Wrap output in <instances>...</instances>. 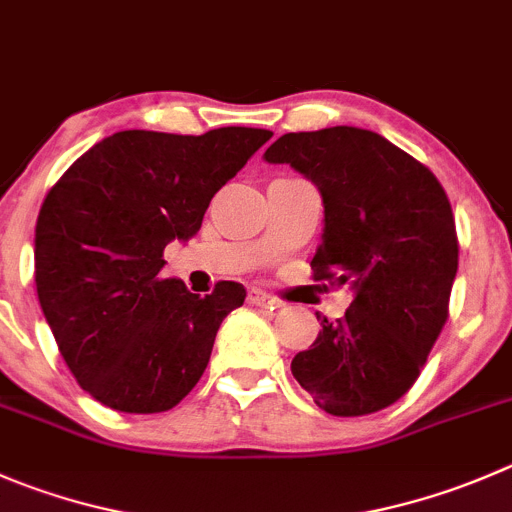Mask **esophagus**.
I'll use <instances>...</instances> for the list:
<instances>
[{
  "label": "esophagus",
  "instance_id": "esophagus-1",
  "mask_svg": "<svg viewBox=\"0 0 512 512\" xmlns=\"http://www.w3.org/2000/svg\"><path fill=\"white\" fill-rule=\"evenodd\" d=\"M247 302H250L252 307H265V310H277V307H282V300H277L275 295H267V292L262 290H252Z\"/></svg>",
  "mask_w": 512,
  "mask_h": 512
}]
</instances>
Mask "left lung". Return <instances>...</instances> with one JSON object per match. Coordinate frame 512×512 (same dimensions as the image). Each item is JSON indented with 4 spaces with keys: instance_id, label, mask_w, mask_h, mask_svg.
<instances>
[{
    "instance_id": "1",
    "label": "left lung",
    "mask_w": 512,
    "mask_h": 512,
    "mask_svg": "<svg viewBox=\"0 0 512 512\" xmlns=\"http://www.w3.org/2000/svg\"><path fill=\"white\" fill-rule=\"evenodd\" d=\"M265 160L287 162L322 195L312 280L355 290L345 317H325L310 350L297 352L292 375L337 418L398 403L448 322L458 232L443 185L423 162L357 127L290 132Z\"/></svg>"
}]
</instances>
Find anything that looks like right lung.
<instances>
[{
	"label": "right lung",
	"instance_id": "obj_1",
	"mask_svg": "<svg viewBox=\"0 0 512 512\" xmlns=\"http://www.w3.org/2000/svg\"><path fill=\"white\" fill-rule=\"evenodd\" d=\"M270 137L252 127L117 132L47 192L34 235L39 305L94 400L119 413H165L200 382L222 320L247 292L222 280L192 295L162 277V255L200 230L215 192Z\"/></svg>",
	"mask_w": 512,
	"mask_h": 512
}]
</instances>
